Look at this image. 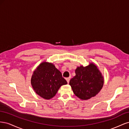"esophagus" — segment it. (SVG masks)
Returning <instances> with one entry per match:
<instances>
[{"mask_svg": "<svg viewBox=\"0 0 129 129\" xmlns=\"http://www.w3.org/2000/svg\"><path fill=\"white\" fill-rule=\"evenodd\" d=\"M66 81H67V83H69V81H70V78H69V77H67V78H66Z\"/></svg>", "mask_w": 129, "mask_h": 129, "instance_id": "obj_1", "label": "esophagus"}]
</instances>
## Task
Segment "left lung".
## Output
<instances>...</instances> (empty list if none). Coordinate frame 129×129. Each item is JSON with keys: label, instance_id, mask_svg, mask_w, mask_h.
Here are the masks:
<instances>
[{"label": "left lung", "instance_id": "8db88e82", "mask_svg": "<svg viewBox=\"0 0 129 129\" xmlns=\"http://www.w3.org/2000/svg\"><path fill=\"white\" fill-rule=\"evenodd\" d=\"M76 75L70 80L73 92L82 100L95 96L102 89L104 77L98 67L91 62L85 67L81 66L75 70Z\"/></svg>", "mask_w": 129, "mask_h": 129}]
</instances>
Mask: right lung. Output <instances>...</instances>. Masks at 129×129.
<instances>
[{"mask_svg":"<svg viewBox=\"0 0 129 129\" xmlns=\"http://www.w3.org/2000/svg\"><path fill=\"white\" fill-rule=\"evenodd\" d=\"M30 82L34 91L46 100L53 98L61 86L67 84L54 64L46 61L42 62L35 69Z\"/></svg>","mask_w":129,"mask_h":129,"instance_id":"1","label":"right lung"}]
</instances>
